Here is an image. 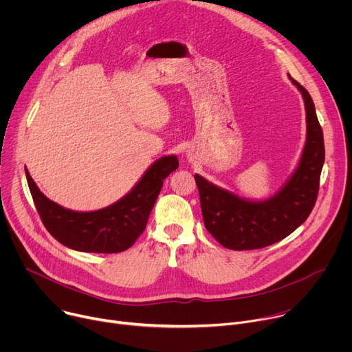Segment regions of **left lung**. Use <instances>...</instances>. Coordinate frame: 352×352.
I'll use <instances>...</instances> for the list:
<instances>
[{
  "label": "left lung",
  "instance_id": "1",
  "mask_svg": "<svg viewBox=\"0 0 352 352\" xmlns=\"http://www.w3.org/2000/svg\"><path fill=\"white\" fill-rule=\"evenodd\" d=\"M304 97L307 142L287 182L265 200H249L195 174L206 230L226 248L250 250L269 246L295 231L311 214L324 163L323 131L308 90L288 75Z\"/></svg>",
  "mask_w": 352,
  "mask_h": 352
}]
</instances>
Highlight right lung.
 <instances>
[{"label":"right lung","mask_w":352,"mask_h":352,"mask_svg":"<svg viewBox=\"0 0 352 352\" xmlns=\"http://www.w3.org/2000/svg\"><path fill=\"white\" fill-rule=\"evenodd\" d=\"M177 168V156L156 160L118 202L94 212H75L60 206L40 192L29 171H25L40 219L58 242L79 252L118 254L131 248L144 231L163 181Z\"/></svg>","instance_id":"obj_1"}]
</instances>
